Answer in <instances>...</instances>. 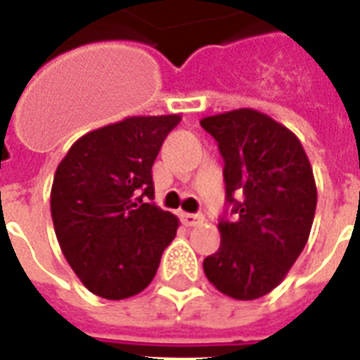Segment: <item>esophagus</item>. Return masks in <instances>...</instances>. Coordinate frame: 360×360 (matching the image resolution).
Here are the masks:
<instances>
[{
	"label": "esophagus",
	"instance_id": "34e87169",
	"mask_svg": "<svg viewBox=\"0 0 360 360\" xmlns=\"http://www.w3.org/2000/svg\"><path fill=\"white\" fill-rule=\"evenodd\" d=\"M183 222H185V226H197V224L205 222V216L185 212V214H183Z\"/></svg>",
	"mask_w": 360,
	"mask_h": 360
}]
</instances>
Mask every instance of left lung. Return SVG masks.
Listing matches in <instances>:
<instances>
[{
  "label": "left lung",
  "mask_w": 360,
  "mask_h": 360,
  "mask_svg": "<svg viewBox=\"0 0 360 360\" xmlns=\"http://www.w3.org/2000/svg\"><path fill=\"white\" fill-rule=\"evenodd\" d=\"M200 127L218 142L232 206L202 269L222 294L255 300L283 283L308 241L318 202L311 165L294 132L255 109L206 117Z\"/></svg>",
  "instance_id": "left-lung-1"
}]
</instances>
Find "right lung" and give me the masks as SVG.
<instances>
[{
  "label": "right lung",
  "mask_w": 360,
  "mask_h": 360,
  "mask_svg": "<svg viewBox=\"0 0 360 360\" xmlns=\"http://www.w3.org/2000/svg\"><path fill=\"white\" fill-rule=\"evenodd\" d=\"M179 115L128 117L87 132L60 162L50 191L58 243L87 290L122 300L142 292L179 220L154 197L152 165Z\"/></svg>",
  "instance_id": "right-lung-1"
}]
</instances>
